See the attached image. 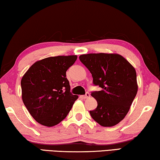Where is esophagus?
<instances>
[{"label":"esophagus","mask_w":160,"mask_h":160,"mask_svg":"<svg viewBox=\"0 0 160 160\" xmlns=\"http://www.w3.org/2000/svg\"><path fill=\"white\" fill-rule=\"evenodd\" d=\"M82 97L83 98H89L90 97V93H86L85 95H83V96H82Z\"/></svg>","instance_id":"esophagus-1"}]
</instances>
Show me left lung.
Masks as SVG:
<instances>
[{
    "label": "left lung",
    "mask_w": 160,
    "mask_h": 160,
    "mask_svg": "<svg viewBox=\"0 0 160 160\" xmlns=\"http://www.w3.org/2000/svg\"><path fill=\"white\" fill-rule=\"evenodd\" d=\"M79 59L92 74L94 85L101 91L91 93L97 108L91 116L103 127H112L121 121L129 111L138 92L135 68L118 54H82Z\"/></svg>",
    "instance_id": "left-lung-1"
}]
</instances>
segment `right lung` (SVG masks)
<instances>
[{
	"label": "right lung",
	"mask_w": 160,
	"mask_h": 160,
	"mask_svg": "<svg viewBox=\"0 0 160 160\" xmlns=\"http://www.w3.org/2000/svg\"><path fill=\"white\" fill-rule=\"evenodd\" d=\"M77 55L51 57L36 62L21 79L22 99L39 123L52 127L62 121L78 96L70 92L66 72Z\"/></svg>",
	"instance_id": "1"
}]
</instances>
